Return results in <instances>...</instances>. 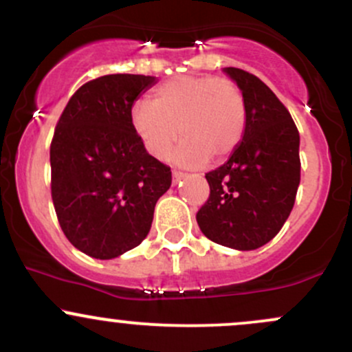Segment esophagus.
<instances>
[{"instance_id":"1","label":"esophagus","mask_w":352,"mask_h":352,"mask_svg":"<svg viewBox=\"0 0 352 352\" xmlns=\"http://www.w3.org/2000/svg\"><path fill=\"white\" fill-rule=\"evenodd\" d=\"M184 173H182V172H173L172 173V182H173V185H177V184H179V182L182 180V179H184Z\"/></svg>"}]
</instances>
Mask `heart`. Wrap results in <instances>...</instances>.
<instances>
[{
	"label": "heart",
	"instance_id": "heart-1",
	"mask_svg": "<svg viewBox=\"0 0 352 352\" xmlns=\"http://www.w3.org/2000/svg\"><path fill=\"white\" fill-rule=\"evenodd\" d=\"M248 109L233 80L213 76H179L153 92L152 102L131 109V125L145 151L167 160L180 137L173 160L184 167L221 162L243 140Z\"/></svg>",
	"mask_w": 352,
	"mask_h": 352
}]
</instances>
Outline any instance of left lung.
I'll list each match as a JSON object with an SVG mask.
<instances>
[{
	"label": "left lung",
	"instance_id": "1",
	"mask_svg": "<svg viewBox=\"0 0 352 352\" xmlns=\"http://www.w3.org/2000/svg\"><path fill=\"white\" fill-rule=\"evenodd\" d=\"M225 74L243 92L246 132L221 167L205 175L210 197L197 213L208 240L250 252L276 236L300 185V132L288 109L263 80L238 67Z\"/></svg>",
	"mask_w": 352,
	"mask_h": 352
}]
</instances>
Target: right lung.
<instances>
[{"mask_svg": "<svg viewBox=\"0 0 352 352\" xmlns=\"http://www.w3.org/2000/svg\"><path fill=\"white\" fill-rule=\"evenodd\" d=\"M153 76L109 74L80 86L51 142V195L64 235L79 252L112 260L148 235L170 167L145 151L131 109Z\"/></svg>", "mask_w": 352, "mask_h": 352, "instance_id": "right-lung-1", "label": "right lung"}]
</instances>
